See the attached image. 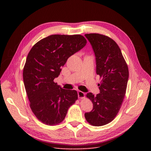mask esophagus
<instances>
[{
  "label": "esophagus",
  "mask_w": 151,
  "mask_h": 151,
  "mask_svg": "<svg viewBox=\"0 0 151 151\" xmlns=\"http://www.w3.org/2000/svg\"><path fill=\"white\" fill-rule=\"evenodd\" d=\"M78 97L80 98V99H84L85 97V93L83 92H82V91H79L78 92Z\"/></svg>",
  "instance_id": "obj_1"
}]
</instances>
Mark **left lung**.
<instances>
[{
  "mask_svg": "<svg viewBox=\"0 0 151 151\" xmlns=\"http://www.w3.org/2000/svg\"><path fill=\"white\" fill-rule=\"evenodd\" d=\"M96 57L97 74L101 78L98 84L100 93L86 97L92 101L93 109L85 118L93 126L105 125L117 116L125 96L129 68L117 44L110 37L100 34H85Z\"/></svg>",
  "mask_w": 151,
  "mask_h": 151,
  "instance_id": "8db88e82",
  "label": "left lung"
}]
</instances>
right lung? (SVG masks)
<instances>
[{
	"mask_svg": "<svg viewBox=\"0 0 151 151\" xmlns=\"http://www.w3.org/2000/svg\"><path fill=\"white\" fill-rule=\"evenodd\" d=\"M87 43L81 35H51L35 43L23 68V80L30 107L38 119L55 125L64 119L68 108L78 100L75 90L55 83L68 58Z\"/></svg>",
	"mask_w": 151,
	"mask_h": 151,
	"instance_id": "1",
	"label": "right lung"
}]
</instances>
